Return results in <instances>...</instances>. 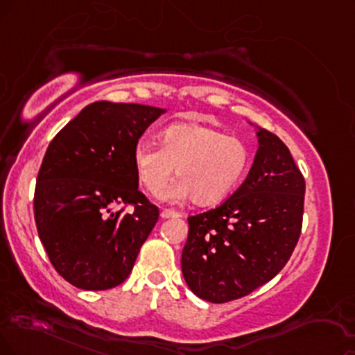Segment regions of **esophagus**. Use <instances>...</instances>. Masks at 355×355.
Listing matches in <instances>:
<instances>
[{
	"label": "esophagus",
	"instance_id": "obj_1",
	"mask_svg": "<svg viewBox=\"0 0 355 355\" xmlns=\"http://www.w3.org/2000/svg\"><path fill=\"white\" fill-rule=\"evenodd\" d=\"M161 217L163 218H176V217H181V214L178 211H171V209H163L161 211Z\"/></svg>",
	"mask_w": 355,
	"mask_h": 355
}]
</instances>
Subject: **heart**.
I'll use <instances>...</instances> for the list:
<instances>
[{"mask_svg":"<svg viewBox=\"0 0 355 355\" xmlns=\"http://www.w3.org/2000/svg\"><path fill=\"white\" fill-rule=\"evenodd\" d=\"M133 163L150 194L163 192L178 168V179L166 191L168 200L194 198L211 205L225 199L250 166V150L242 139L198 123L171 125L161 133L159 146L148 139L137 143Z\"/></svg>","mask_w":355,"mask_h":355,"instance_id":"obj_1","label":"heart"}]
</instances>
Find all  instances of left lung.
<instances>
[{"label": "left lung", "mask_w": 355, "mask_h": 355, "mask_svg": "<svg viewBox=\"0 0 355 355\" xmlns=\"http://www.w3.org/2000/svg\"><path fill=\"white\" fill-rule=\"evenodd\" d=\"M245 181L216 207L187 217L181 268L187 286L211 303H229L263 286L284 268L303 227V174L271 131L258 130Z\"/></svg>", "instance_id": "1"}]
</instances>
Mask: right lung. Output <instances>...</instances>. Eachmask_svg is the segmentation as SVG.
Masks as SVG:
<instances>
[{
	"label": "right lung",
	"instance_id": "add662e5",
	"mask_svg": "<svg viewBox=\"0 0 355 355\" xmlns=\"http://www.w3.org/2000/svg\"><path fill=\"white\" fill-rule=\"evenodd\" d=\"M163 112L95 102L49 143L34 191V218L52 266L80 290L123 283L157 222L159 209L138 189L133 150Z\"/></svg>",
	"mask_w": 355,
	"mask_h": 355
}]
</instances>
